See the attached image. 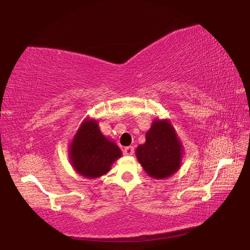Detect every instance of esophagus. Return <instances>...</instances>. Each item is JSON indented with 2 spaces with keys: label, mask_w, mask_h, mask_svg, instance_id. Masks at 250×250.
<instances>
[{
  "label": "esophagus",
  "mask_w": 250,
  "mask_h": 250,
  "mask_svg": "<svg viewBox=\"0 0 250 250\" xmlns=\"http://www.w3.org/2000/svg\"><path fill=\"white\" fill-rule=\"evenodd\" d=\"M124 153L125 155H132L134 153V147L133 146H126V147H125Z\"/></svg>",
  "instance_id": "1"
}]
</instances>
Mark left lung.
<instances>
[{
  "instance_id": "obj_1",
  "label": "left lung",
  "mask_w": 250,
  "mask_h": 250,
  "mask_svg": "<svg viewBox=\"0 0 250 250\" xmlns=\"http://www.w3.org/2000/svg\"><path fill=\"white\" fill-rule=\"evenodd\" d=\"M183 146L168 120L155 119L146 133L145 145L135 150L138 161L151 177L167 179L179 170Z\"/></svg>"
}]
</instances>
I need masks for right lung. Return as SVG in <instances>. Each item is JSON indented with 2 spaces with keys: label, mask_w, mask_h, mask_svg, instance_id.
<instances>
[{
  "label": "right lung",
  "mask_w": 250,
  "mask_h": 250,
  "mask_svg": "<svg viewBox=\"0 0 250 250\" xmlns=\"http://www.w3.org/2000/svg\"><path fill=\"white\" fill-rule=\"evenodd\" d=\"M121 155L119 146L101 133L94 119L82 122L69 146L71 166L78 174L88 179L104 175Z\"/></svg>",
  "instance_id": "right-lung-1"
}]
</instances>
